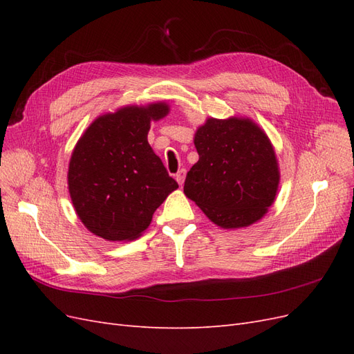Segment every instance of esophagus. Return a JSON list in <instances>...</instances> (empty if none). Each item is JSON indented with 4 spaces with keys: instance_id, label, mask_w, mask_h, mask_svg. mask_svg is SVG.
Here are the masks:
<instances>
[{
    "instance_id": "esophagus-1",
    "label": "esophagus",
    "mask_w": 354,
    "mask_h": 354,
    "mask_svg": "<svg viewBox=\"0 0 354 354\" xmlns=\"http://www.w3.org/2000/svg\"><path fill=\"white\" fill-rule=\"evenodd\" d=\"M185 178H186V169H180L178 173L176 174V180H177V183H178L180 186H183V183H185Z\"/></svg>"
}]
</instances>
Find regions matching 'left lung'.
Instances as JSON below:
<instances>
[{
	"label": "left lung",
	"instance_id": "left-lung-1",
	"mask_svg": "<svg viewBox=\"0 0 354 354\" xmlns=\"http://www.w3.org/2000/svg\"><path fill=\"white\" fill-rule=\"evenodd\" d=\"M199 155L185 195L221 229L261 220L279 189V164L270 138L250 118H208L194 138Z\"/></svg>",
	"mask_w": 354,
	"mask_h": 354
}]
</instances>
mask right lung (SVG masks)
<instances>
[{"mask_svg": "<svg viewBox=\"0 0 354 354\" xmlns=\"http://www.w3.org/2000/svg\"><path fill=\"white\" fill-rule=\"evenodd\" d=\"M169 106H124L95 118L73 147L68 187L75 212L95 236L134 241L178 185L147 142L151 122Z\"/></svg>", "mask_w": 354, "mask_h": 354, "instance_id": "right-lung-1", "label": "right lung"}]
</instances>
